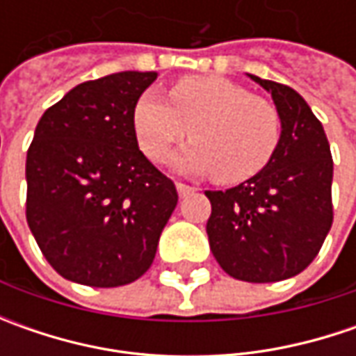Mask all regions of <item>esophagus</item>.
<instances>
[{
    "label": "esophagus",
    "mask_w": 356,
    "mask_h": 356,
    "mask_svg": "<svg viewBox=\"0 0 356 356\" xmlns=\"http://www.w3.org/2000/svg\"><path fill=\"white\" fill-rule=\"evenodd\" d=\"M176 190H178V196L180 198H186V196H190V194H194L196 192V188H192V186L182 184V182H178L176 184Z\"/></svg>",
    "instance_id": "esophagus-1"
}]
</instances>
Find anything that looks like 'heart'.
<instances>
[{"mask_svg": "<svg viewBox=\"0 0 356 356\" xmlns=\"http://www.w3.org/2000/svg\"><path fill=\"white\" fill-rule=\"evenodd\" d=\"M134 132L146 158L164 162L172 146L190 134L196 140L176 156V168L218 172L222 182H243L266 168L281 140L280 113L226 76H186L168 99L146 90L134 106Z\"/></svg>", "mask_w": 356, "mask_h": 356, "instance_id": "b5f03b06", "label": "heart"}]
</instances>
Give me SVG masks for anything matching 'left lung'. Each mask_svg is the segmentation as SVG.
Listing matches in <instances>:
<instances>
[{
	"label": "left lung",
	"mask_w": 356,
	"mask_h": 356,
	"mask_svg": "<svg viewBox=\"0 0 356 356\" xmlns=\"http://www.w3.org/2000/svg\"><path fill=\"white\" fill-rule=\"evenodd\" d=\"M280 113L281 140L264 170L226 192L208 190L210 250L227 275L273 283L301 273L333 224V158L323 124L287 85L250 75Z\"/></svg>",
	"instance_id": "left-lung-1"
}]
</instances>
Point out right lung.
Returning a JSON list of instances; mask_svg holds the SVG:
<instances>
[{
  "label": "right lung",
  "mask_w": 356,
  "mask_h": 356,
  "mask_svg": "<svg viewBox=\"0 0 356 356\" xmlns=\"http://www.w3.org/2000/svg\"><path fill=\"white\" fill-rule=\"evenodd\" d=\"M158 73L87 81L43 113L27 150V224L65 280L136 281L152 266L176 186L138 148L134 106Z\"/></svg>",
  "instance_id": "add662e5"
}]
</instances>
